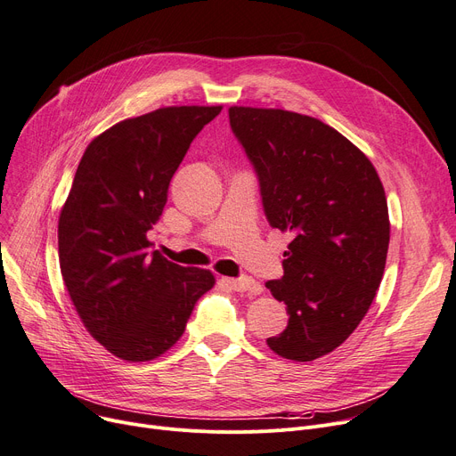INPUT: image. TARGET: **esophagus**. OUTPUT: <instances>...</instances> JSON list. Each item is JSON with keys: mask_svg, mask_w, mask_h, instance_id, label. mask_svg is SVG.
I'll use <instances>...</instances> for the list:
<instances>
[{"mask_svg": "<svg viewBox=\"0 0 456 456\" xmlns=\"http://www.w3.org/2000/svg\"><path fill=\"white\" fill-rule=\"evenodd\" d=\"M224 282H226L232 289H235V291H247V294H252V296L260 294V284H258L256 281H254V279H250V277L224 279Z\"/></svg>", "mask_w": 456, "mask_h": 456, "instance_id": "esophagus-1", "label": "esophagus"}]
</instances>
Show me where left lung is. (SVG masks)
<instances>
[{
    "label": "left lung",
    "instance_id": "8db88e82",
    "mask_svg": "<svg viewBox=\"0 0 456 456\" xmlns=\"http://www.w3.org/2000/svg\"><path fill=\"white\" fill-rule=\"evenodd\" d=\"M228 116L269 224L294 235L284 275L265 282L289 316L267 344L291 361L318 359L354 333L384 277V187L372 162L320 119L245 106H232Z\"/></svg>",
    "mask_w": 456,
    "mask_h": 456
}]
</instances>
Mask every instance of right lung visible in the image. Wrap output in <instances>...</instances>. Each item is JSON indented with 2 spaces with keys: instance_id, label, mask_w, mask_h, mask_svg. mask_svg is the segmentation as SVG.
I'll list each match as a JSON object with an SVG mask.
<instances>
[{
  "instance_id": "obj_1",
  "label": "right lung",
  "mask_w": 456,
  "mask_h": 456,
  "mask_svg": "<svg viewBox=\"0 0 456 456\" xmlns=\"http://www.w3.org/2000/svg\"><path fill=\"white\" fill-rule=\"evenodd\" d=\"M221 106H172L125 119L87 145L60 215L69 296L108 352L150 361L183 335L209 271L168 262L148 233L191 142Z\"/></svg>"
}]
</instances>
